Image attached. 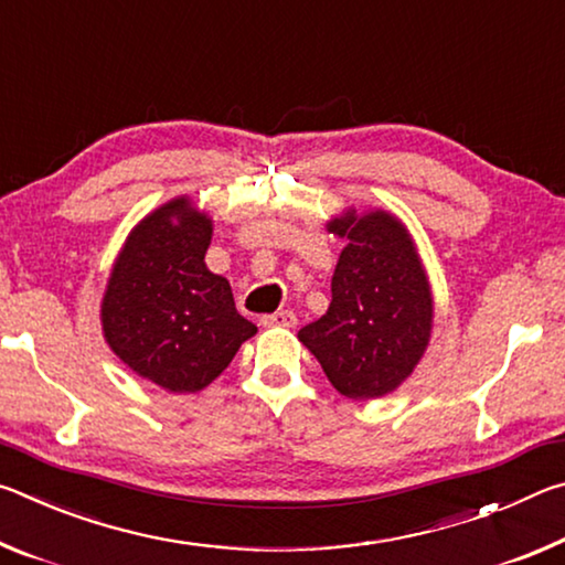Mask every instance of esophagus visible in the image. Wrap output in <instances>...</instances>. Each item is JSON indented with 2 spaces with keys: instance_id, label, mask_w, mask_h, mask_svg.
I'll use <instances>...</instances> for the list:
<instances>
[{
  "instance_id": "esophagus-1",
  "label": "esophagus",
  "mask_w": 565,
  "mask_h": 565,
  "mask_svg": "<svg viewBox=\"0 0 565 565\" xmlns=\"http://www.w3.org/2000/svg\"><path fill=\"white\" fill-rule=\"evenodd\" d=\"M262 327H281V329H291V327H296V317H294L291 311L266 313V317H262Z\"/></svg>"
}]
</instances>
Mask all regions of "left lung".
<instances>
[{
	"label": "left lung",
	"mask_w": 565,
	"mask_h": 565,
	"mask_svg": "<svg viewBox=\"0 0 565 565\" xmlns=\"http://www.w3.org/2000/svg\"><path fill=\"white\" fill-rule=\"evenodd\" d=\"M349 238L331 279V306L299 339L331 386L366 401L394 391L424 356L434 301L414 242L396 216L371 212L333 218Z\"/></svg>",
	"instance_id": "left-lung-1"
}]
</instances>
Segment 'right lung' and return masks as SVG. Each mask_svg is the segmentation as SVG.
<instances>
[{"instance_id":"1","label":"right lung","mask_w":565,"mask_h":565,"mask_svg":"<svg viewBox=\"0 0 565 565\" xmlns=\"http://www.w3.org/2000/svg\"><path fill=\"white\" fill-rule=\"evenodd\" d=\"M212 222L189 199L157 209L129 234L102 301L111 351L171 394H194L222 374L256 327L232 286L206 269Z\"/></svg>"}]
</instances>
